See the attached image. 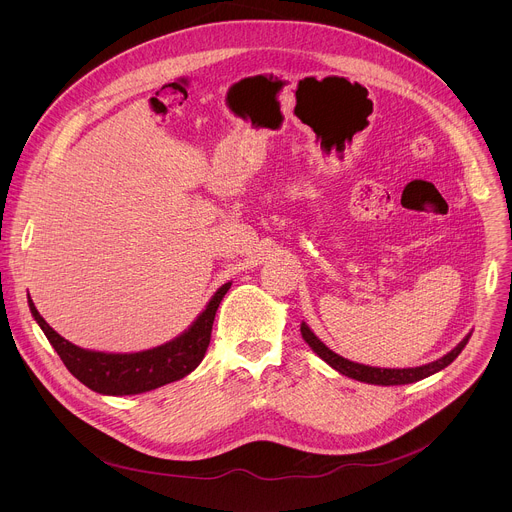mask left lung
Returning <instances> with one entry per match:
<instances>
[{
  "label": "left lung",
  "mask_w": 512,
  "mask_h": 512,
  "mask_svg": "<svg viewBox=\"0 0 512 512\" xmlns=\"http://www.w3.org/2000/svg\"><path fill=\"white\" fill-rule=\"evenodd\" d=\"M302 330V336L304 340L308 342V346L322 358L326 360L330 367L334 371H338L340 375L344 377H350L354 381H360V383H369V385H383V387H389V385H409V383H415V381H421L425 377H431L435 373H440L442 369H446L448 364H452L458 354L464 350V346L468 344L470 336L468 334L454 350H450L448 354H444L442 358H437L429 364H421V367H413V369H379V367H369V364H360V362H352L336 352H332L312 330L306 322H302L300 326Z\"/></svg>",
  "instance_id": "obj_1"
}]
</instances>
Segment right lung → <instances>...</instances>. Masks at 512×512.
<instances>
[{"label": "right lung", "instance_id": "obj_1", "mask_svg": "<svg viewBox=\"0 0 512 512\" xmlns=\"http://www.w3.org/2000/svg\"><path fill=\"white\" fill-rule=\"evenodd\" d=\"M229 287L231 281L218 287L206 308L180 336L162 346L129 354L97 352L72 344L46 324L30 296L28 304L34 320L46 334L52 348L58 352L64 367L91 391L121 397L148 393L168 383L180 381L198 367L210 344L214 314L218 310V304L223 302Z\"/></svg>", "mask_w": 512, "mask_h": 512}]
</instances>
